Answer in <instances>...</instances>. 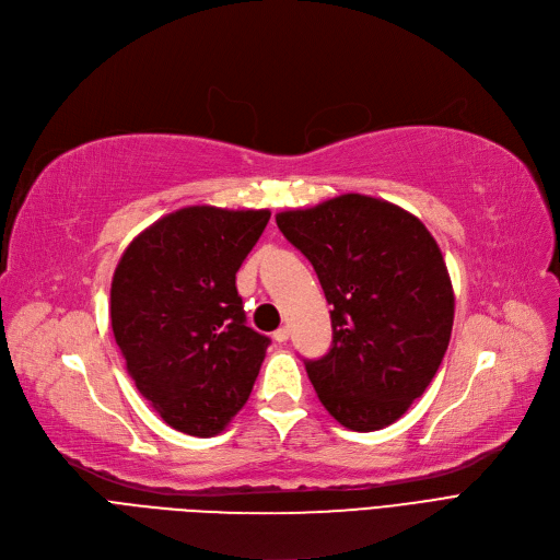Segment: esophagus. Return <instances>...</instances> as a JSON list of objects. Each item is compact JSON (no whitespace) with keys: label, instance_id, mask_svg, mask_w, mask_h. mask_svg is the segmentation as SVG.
<instances>
[{"label":"esophagus","instance_id":"esophagus-1","mask_svg":"<svg viewBox=\"0 0 560 560\" xmlns=\"http://www.w3.org/2000/svg\"><path fill=\"white\" fill-rule=\"evenodd\" d=\"M288 338H290V331H288L285 327H281V329L275 331V340H277V342H285Z\"/></svg>","mask_w":560,"mask_h":560}]
</instances>
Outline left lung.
I'll list each match as a JSON object with an SVG mask.
<instances>
[{"instance_id":"8db88e82","label":"left lung","mask_w":560,"mask_h":560,"mask_svg":"<svg viewBox=\"0 0 560 560\" xmlns=\"http://www.w3.org/2000/svg\"><path fill=\"white\" fill-rule=\"evenodd\" d=\"M334 306V342L306 361L329 413L351 431L399 420L450 345L454 290L429 229L399 206L359 192L277 213Z\"/></svg>"}]
</instances>
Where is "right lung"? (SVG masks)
I'll return each mask as SVG.
<instances>
[{
  "instance_id": "1",
  "label": "right lung",
  "mask_w": 560,
  "mask_h": 560,
  "mask_svg": "<svg viewBox=\"0 0 560 560\" xmlns=\"http://www.w3.org/2000/svg\"><path fill=\"white\" fill-rule=\"evenodd\" d=\"M270 211L188 206L147 226L110 283V325L140 395L176 431L218 435L249 399L270 338L245 322L235 272Z\"/></svg>"
}]
</instances>
